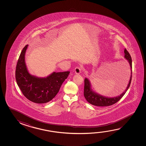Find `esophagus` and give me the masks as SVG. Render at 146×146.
<instances>
[{
  "label": "esophagus",
  "instance_id": "34e87169",
  "mask_svg": "<svg viewBox=\"0 0 146 146\" xmlns=\"http://www.w3.org/2000/svg\"><path fill=\"white\" fill-rule=\"evenodd\" d=\"M81 68L80 67H77L75 68V69L74 70V72L75 73V74H79L81 73Z\"/></svg>",
  "mask_w": 146,
  "mask_h": 146
}]
</instances>
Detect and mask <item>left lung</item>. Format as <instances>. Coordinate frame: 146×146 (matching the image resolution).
Returning a JSON list of instances; mask_svg holds the SVG:
<instances>
[{
  "instance_id": "obj_1",
  "label": "left lung",
  "mask_w": 146,
  "mask_h": 146,
  "mask_svg": "<svg viewBox=\"0 0 146 146\" xmlns=\"http://www.w3.org/2000/svg\"><path fill=\"white\" fill-rule=\"evenodd\" d=\"M124 58L129 63L130 69L131 70V75L130 77L129 82L125 90L121 94L116 97H108L103 96L94 91L93 89L92 88L91 82L89 79L86 78L84 79V96L88 103L97 106H108L117 103V101H119L122 98V97L126 93V92L130 86L132 78L131 58L129 52L126 49H125L124 50Z\"/></svg>"
}]
</instances>
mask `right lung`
<instances>
[{
  "mask_svg": "<svg viewBox=\"0 0 146 146\" xmlns=\"http://www.w3.org/2000/svg\"><path fill=\"white\" fill-rule=\"evenodd\" d=\"M29 45L24 47L17 62L16 80L22 93L29 100L42 104L55 97L60 86L69 74V71L53 72L46 77H38L29 73L25 60Z\"/></svg>",
  "mask_w": 146,
  "mask_h": 146,
  "instance_id": "right-lung-1",
  "label": "right lung"
}]
</instances>
